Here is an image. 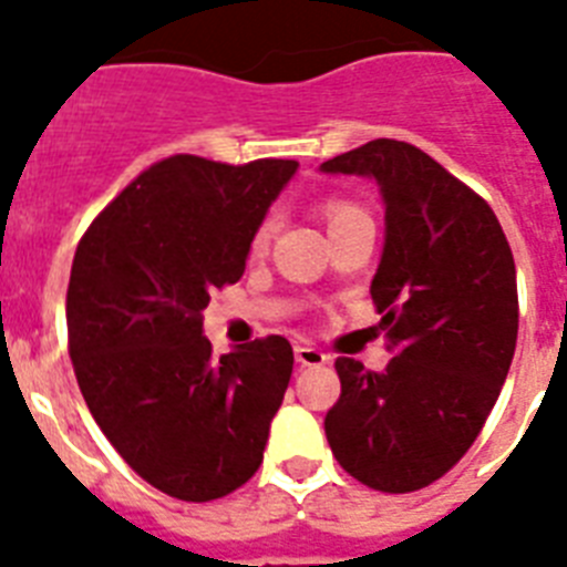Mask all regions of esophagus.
<instances>
[{
  "label": "esophagus",
  "instance_id": "obj_1",
  "mask_svg": "<svg viewBox=\"0 0 567 567\" xmlns=\"http://www.w3.org/2000/svg\"><path fill=\"white\" fill-rule=\"evenodd\" d=\"M295 362L301 364V368H321V364L330 362V357L312 348V344H295Z\"/></svg>",
  "mask_w": 567,
  "mask_h": 567
}]
</instances>
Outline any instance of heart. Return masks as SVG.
Here are the masks:
<instances>
[{"instance_id": "b5f03b06", "label": "heart", "mask_w": 567, "mask_h": 567, "mask_svg": "<svg viewBox=\"0 0 567 567\" xmlns=\"http://www.w3.org/2000/svg\"><path fill=\"white\" fill-rule=\"evenodd\" d=\"M324 214H327V223H330V228H333L336 223H341V219L353 217V214H362V210L353 208V205H348V203H330V205H327V208H324ZM272 228H275L272 219H266L264 226H260V228H257V231H255V240H251V249H255V251H264L266 246H269V237H272Z\"/></svg>"}]
</instances>
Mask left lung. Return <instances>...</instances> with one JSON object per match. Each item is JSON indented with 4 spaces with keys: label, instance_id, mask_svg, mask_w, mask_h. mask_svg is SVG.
Instances as JSON below:
<instances>
[{
    "label": "left lung",
    "instance_id": "8db88e82",
    "mask_svg": "<svg viewBox=\"0 0 567 567\" xmlns=\"http://www.w3.org/2000/svg\"><path fill=\"white\" fill-rule=\"evenodd\" d=\"M373 179L385 243L371 298L385 371L336 359L324 432L336 461L382 493H414L466 455L516 353V264L493 208L414 144L377 138L318 167Z\"/></svg>",
    "mask_w": 567,
    "mask_h": 567
}]
</instances>
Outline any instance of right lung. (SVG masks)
Listing matches in <instances>:
<instances>
[{
    "instance_id": "right-lung-1",
    "label": "right lung",
    "mask_w": 567,
    "mask_h": 567,
    "mask_svg": "<svg viewBox=\"0 0 567 567\" xmlns=\"http://www.w3.org/2000/svg\"><path fill=\"white\" fill-rule=\"evenodd\" d=\"M295 171L289 158L171 156L126 185L74 251L65 324L83 400L118 455L182 502L223 498L255 475L287 394L289 341L266 336L214 359L203 310L243 278Z\"/></svg>"
}]
</instances>
